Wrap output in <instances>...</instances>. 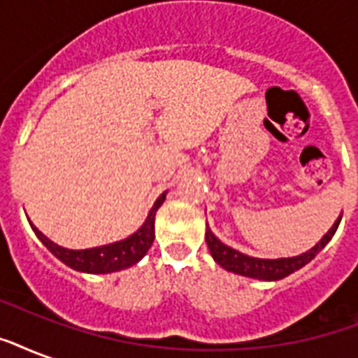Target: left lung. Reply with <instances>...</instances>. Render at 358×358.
<instances>
[{"label":"left lung","instance_id":"1","mask_svg":"<svg viewBox=\"0 0 358 358\" xmlns=\"http://www.w3.org/2000/svg\"><path fill=\"white\" fill-rule=\"evenodd\" d=\"M340 219H342V215H340L338 221L333 224V229L323 236L322 241H320L316 247H312L308 252H305V255L301 256H294V258L262 260V258H252V256L241 255V252H238L236 249H230L229 245L221 243V241L212 234V230L210 229H206V243L210 252H212L213 260L217 262L219 266H223L227 271L238 273V275H243V277L260 278V280H278V278L288 277L289 273L297 271V269H301L303 266H306V264H308V262H310L312 258L331 241V238H333L336 229H338Z\"/></svg>","mask_w":358,"mask_h":358}]
</instances>
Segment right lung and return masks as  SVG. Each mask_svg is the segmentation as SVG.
<instances>
[{
    "label": "right lung",
    "mask_w": 358,
    "mask_h": 358,
    "mask_svg": "<svg viewBox=\"0 0 358 358\" xmlns=\"http://www.w3.org/2000/svg\"><path fill=\"white\" fill-rule=\"evenodd\" d=\"M163 201H165V193L159 195V199H157L156 204L152 206L150 213H148V219H146L145 224H143L135 234L122 239V241H117V243L103 245V247H94V249H63V247H59V245H55L53 241H50V239L42 234L41 230H36L33 224H31V227H33L35 234L38 236V239H41L42 243L46 245L48 249L52 250L59 260L64 262V264L69 267H72V269H78V271L83 273L119 271V269H124V267L134 266L135 262H139L152 247V243H154V219H156L157 208L162 206Z\"/></svg>",
    "instance_id": "obj_1"
}]
</instances>
